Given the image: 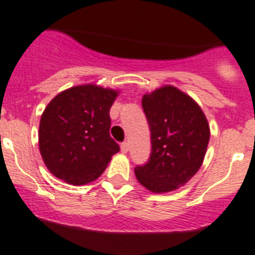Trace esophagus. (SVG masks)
Returning <instances> with one entry per match:
<instances>
[{
	"mask_svg": "<svg viewBox=\"0 0 255 255\" xmlns=\"http://www.w3.org/2000/svg\"><path fill=\"white\" fill-rule=\"evenodd\" d=\"M128 148H129V144H128V142H123V143L121 144V151H122L123 153H127Z\"/></svg>",
	"mask_w": 255,
	"mask_h": 255,
	"instance_id": "esophagus-1",
	"label": "esophagus"
}]
</instances>
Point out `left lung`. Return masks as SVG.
Instances as JSON below:
<instances>
[{"instance_id":"left-lung-1","label":"left lung","mask_w":255,"mask_h":255,"mask_svg":"<svg viewBox=\"0 0 255 255\" xmlns=\"http://www.w3.org/2000/svg\"><path fill=\"white\" fill-rule=\"evenodd\" d=\"M151 132V155L134 167L136 178L153 193L184 185L199 170L208 141L210 126L199 105L174 86H162L142 98Z\"/></svg>"}]
</instances>
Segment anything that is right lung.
<instances>
[{
  "label": "right lung",
  "instance_id": "right-lung-1",
  "mask_svg": "<svg viewBox=\"0 0 255 255\" xmlns=\"http://www.w3.org/2000/svg\"><path fill=\"white\" fill-rule=\"evenodd\" d=\"M117 96L112 89L80 85L50 100L39 125V150L56 178L82 185L102 175L119 151L109 133Z\"/></svg>",
  "mask_w": 255,
  "mask_h": 255
}]
</instances>
